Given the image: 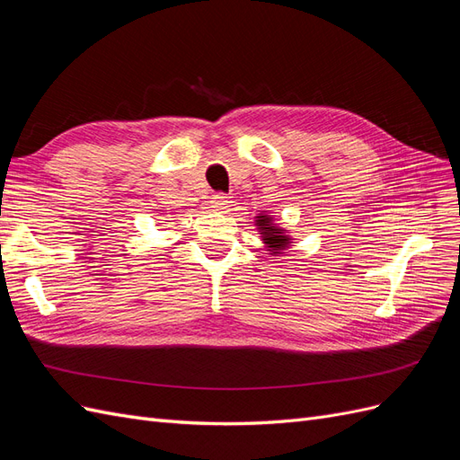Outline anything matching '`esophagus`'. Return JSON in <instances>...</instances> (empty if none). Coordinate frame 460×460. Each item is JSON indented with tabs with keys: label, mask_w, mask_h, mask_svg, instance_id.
<instances>
[{
	"label": "esophagus",
	"mask_w": 460,
	"mask_h": 460,
	"mask_svg": "<svg viewBox=\"0 0 460 460\" xmlns=\"http://www.w3.org/2000/svg\"><path fill=\"white\" fill-rule=\"evenodd\" d=\"M213 208L215 211H218V213H226L228 208H230V205H232V199H230V196L228 193H222V191H218V193H215L213 196Z\"/></svg>",
	"instance_id": "34e87169"
}]
</instances>
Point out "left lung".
Listing matches in <instances>:
<instances>
[{
  "label": "left lung",
  "instance_id": "left-lung-1",
  "mask_svg": "<svg viewBox=\"0 0 460 460\" xmlns=\"http://www.w3.org/2000/svg\"><path fill=\"white\" fill-rule=\"evenodd\" d=\"M257 226H259V232L262 234L264 243L269 245V252L280 253L282 249H286L289 245V238L286 235V230L272 225L270 217H267V215L257 217Z\"/></svg>",
  "mask_w": 460,
  "mask_h": 460
}]
</instances>
